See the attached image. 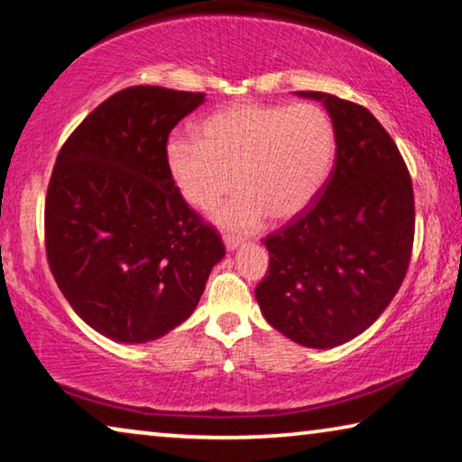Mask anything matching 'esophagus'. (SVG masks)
<instances>
[{
	"mask_svg": "<svg viewBox=\"0 0 462 462\" xmlns=\"http://www.w3.org/2000/svg\"><path fill=\"white\" fill-rule=\"evenodd\" d=\"M224 245L228 251H236V248L243 245V240H240L238 236H232V234H224Z\"/></svg>",
	"mask_w": 462,
	"mask_h": 462,
	"instance_id": "34e87169",
	"label": "esophagus"
}]
</instances>
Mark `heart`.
<instances>
[{"label": "heart", "mask_w": 462, "mask_h": 462, "mask_svg": "<svg viewBox=\"0 0 462 462\" xmlns=\"http://www.w3.org/2000/svg\"><path fill=\"white\" fill-rule=\"evenodd\" d=\"M168 168L187 203L209 209L234 189L240 191L214 219L232 232L259 230L265 217L288 219L309 209L331 177L337 131L323 106L243 102L216 113L199 139L172 137Z\"/></svg>", "instance_id": "obj_1"}]
</instances>
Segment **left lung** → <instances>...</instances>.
I'll return each mask as SVG.
<instances>
[{
    "label": "left lung",
    "instance_id": "left-lung-1",
    "mask_svg": "<svg viewBox=\"0 0 462 462\" xmlns=\"http://www.w3.org/2000/svg\"><path fill=\"white\" fill-rule=\"evenodd\" d=\"M337 131L331 177L309 209L263 240L269 271L254 290L288 339L327 349L364 333L405 280L415 232L413 185L397 143L368 108L325 92Z\"/></svg>",
    "mask_w": 462,
    "mask_h": 462
}]
</instances>
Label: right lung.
Here are the masks:
<instances>
[{"label":"right lung","instance_id":"right-lung-1","mask_svg":"<svg viewBox=\"0 0 462 462\" xmlns=\"http://www.w3.org/2000/svg\"><path fill=\"white\" fill-rule=\"evenodd\" d=\"M203 92L131 86L79 123L45 201L47 261L86 325L145 343L191 317L226 248L182 199L166 143Z\"/></svg>","mask_w":462,"mask_h":462}]
</instances>
